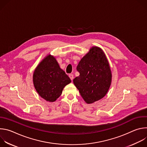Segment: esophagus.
Masks as SVG:
<instances>
[{"mask_svg": "<svg viewBox=\"0 0 147 147\" xmlns=\"http://www.w3.org/2000/svg\"><path fill=\"white\" fill-rule=\"evenodd\" d=\"M69 77H70V78L71 79V80H73V78H74V76H73V74H70L69 75Z\"/></svg>", "mask_w": 147, "mask_h": 147, "instance_id": "esophagus-1", "label": "esophagus"}]
</instances>
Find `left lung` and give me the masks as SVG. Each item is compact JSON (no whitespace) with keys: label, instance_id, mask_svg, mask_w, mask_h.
<instances>
[{"label":"left lung","instance_id":"obj_1","mask_svg":"<svg viewBox=\"0 0 147 147\" xmlns=\"http://www.w3.org/2000/svg\"><path fill=\"white\" fill-rule=\"evenodd\" d=\"M80 75L73 83L87 103H92L107 94L112 82V73L108 59L99 47H93L77 67Z\"/></svg>","mask_w":147,"mask_h":147}]
</instances>
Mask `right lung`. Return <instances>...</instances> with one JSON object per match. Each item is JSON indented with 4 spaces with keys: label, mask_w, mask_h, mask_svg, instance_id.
<instances>
[{
    "label": "right lung",
    "mask_w": 147,
    "mask_h": 147,
    "mask_svg": "<svg viewBox=\"0 0 147 147\" xmlns=\"http://www.w3.org/2000/svg\"><path fill=\"white\" fill-rule=\"evenodd\" d=\"M33 82L42 98L48 102H54L61 95L64 87L71 82V80L60 69L56 59L49 55L36 67Z\"/></svg>",
    "instance_id": "right-lung-1"
}]
</instances>
